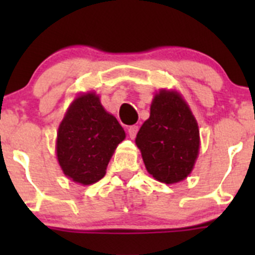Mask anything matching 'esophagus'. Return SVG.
<instances>
[{
  "mask_svg": "<svg viewBox=\"0 0 255 255\" xmlns=\"http://www.w3.org/2000/svg\"><path fill=\"white\" fill-rule=\"evenodd\" d=\"M138 129H139L138 126H129V127H128V134H129V137L135 138V135H137L138 133Z\"/></svg>",
  "mask_w": 255,
  "mask_h": 255,
  "instance_id": "1",
  "label": "esophagus"
}]
</instances>
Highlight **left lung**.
Segmentation results:
<instances>
[{"mask_svg":"<svg viewBox=\"0 0 255 255\" xmlns=\"http://www.w3.org/2000/svg\"><path fill=\"white\" fill-rule=\"evenodd\" d=\"M199 127L177 92L155 95L150 117L135 138L148 173L165 184L181 181L191 173L199 154Z\"/></svg>","mask_w":255,"mask_h":255,"instance_id":"8db88e82","label":"left lung"}]
</instances>
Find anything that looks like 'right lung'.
<instances>
[{
    "instance_id": "right-lung-1",
    "label": "right lung",
    "mask_w": 255,
    "mask_h": 255,
    "mask_svg": "<svg viewBox=\"0 0 255 255\" xmlns=\"http://www.w3.org/2000/svg\"><path fill=\"white\" fill-rule=\"evenodd\" d=\"M125 137L122 126L105 111L96 95L78 97L58 130L56 154L64 174L82 185L97 182L106 175L113 151Z\"/></svg>"
}]
</instances>
